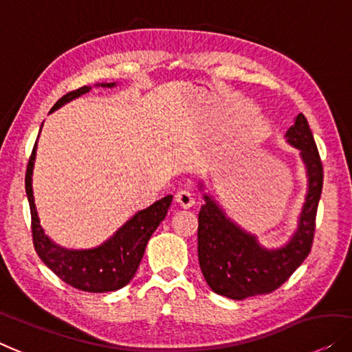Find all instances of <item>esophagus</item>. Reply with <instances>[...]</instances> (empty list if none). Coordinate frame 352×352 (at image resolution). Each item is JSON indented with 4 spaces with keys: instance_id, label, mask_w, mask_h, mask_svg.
Instances as JSON below:
<instances>
[{
    "instance_id": "obj_1",
    "label": "esophagus",
    "mask_w": 352,
    "mask_h": 352,
    "mask_svg": "<svg viewBox=\"0 0 352 352\" xmlns=\"http://www.w3.org/2000/svg\"><path fill=\"white\" fill-rule=\"evenodd\" d=\"M176 201L179 203L182 208H190L195 205V195H193V192L188 190V188H181V190L176 193Z\"/></svg>"
}]
</instances>
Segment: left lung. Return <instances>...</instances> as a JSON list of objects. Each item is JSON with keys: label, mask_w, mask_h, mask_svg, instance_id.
Wrapping results in <instances>:
<instances>
[{"label": "left lung", "mask_w": 352, "mask_h": 352, "mask_svg": "<svg viewBox=\"0 0 352 352\" xmlns=\"http://www.w3.org/2000/svg\"><path fill=\"white\" fill-rule=\"evenodd\" d=\"M286 140L300 151L307 168L308 190L297 230L283 248L261 246L256 236L227 217L212 197L203 195L205 205L198 212V262L208 286L222 297L244 300L273 292L287 281L311 251L324 175L313 133L302 113L286 131Z\"/></svg>", "instance_id": "left-lung-1"}]
</instances>
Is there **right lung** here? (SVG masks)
<instances>
[{"label":"right lung","instance_id":"add662e5","mask_svg":"<svg viewBox=\"0 0 352 352\" xmlns=\"http://www.w3.org/2000/svg\"><path fill=\"white\" fill-rule=\"evenodd\" d=\"M101 87H114L116 82L96 84ZM91 87L84 85L74 91L62 96L52 106L50 113L62 108L65 103L87 94ZM36 146L34 142L32 157H30L27 175H25V190H27L30 211H32V232L33 244L38 256L57 276L69 286L84 292H113L126 286L135 276L140 262L144 256L146 244L164 221L168 208L171 205L173 195H166L162 200L152 203L149 208L141 210L129 219L113 236L106 239L100 246L91 249H66L55 244L44 233L41 227L36 205L33 197V166L36 159Z\"/></svg>","mask_w":352,"mask_h":352}]
</instances>
